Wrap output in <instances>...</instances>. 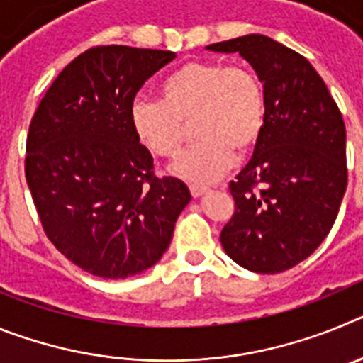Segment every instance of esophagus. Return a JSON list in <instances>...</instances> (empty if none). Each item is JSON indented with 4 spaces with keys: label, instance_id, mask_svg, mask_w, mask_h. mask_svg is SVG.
<instances>
[{
    "label": "esophagus",
    "instance_id": "1",
    "mask_svg": "<svg viewBox=\"0 0 363 363\" xmlns=\"http://www.w3.org/2000/svg\"><path fill=\"white\" fill-rule=\"evenodd\" d=\"M209 191V189L207 187H201V185H191V194L194 198H200V196H203L205 192Z\"/></svg>",
    "mask_w": 363,
    "mask_h": 363
}]
</instances>
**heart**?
<instances>
[{
    "label": "heart",
    "instance_id": "b5f03b06",
    "mask_svg": "<svg viewBox=\"0 0 363 363\" xmlns=\"http://www.w3.org/2000/svg\"><path fill=\"white\" fill-rule=\"evenodd\" d=\"M163 99L136 98L130 123L152 154L176 158L189 138L200 140L172 171L194 184H213L234 163V149L251 150L264 134L267 94L255 70L238 63L191 62L162 83Z\"/></svg>",
    "mask_w": 363,
    "mask_h": 363
}]
</instances>
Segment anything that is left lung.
Returning <instances> with one entry per match:
<instances>
[{
	"label": "left lung",
	"mask_w": 363,
	"mask_h": 363,
	"mask_svg": "<svg viewBox=\"0 0 363 363\" xmlns=\"http://www.w3.org/2000/svg\"><path fill=\"white\" fill-rule=\"evenodd\" d=\"M240 52L267 94L255 154L229 184L233 218L220 242L242 267L287 271L323 242L347 187L345 123L320 74L301 54L262 34L207 47Z\"/></svg>",
	"instance_id": "8db88e82"
}]
</instances>
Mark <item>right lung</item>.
I'll use <instances>...</instances> for the list:
<instances>
[{
    "label": "right lung",
    "mask_w": 363,
    "mask_h": 363,
    "mask_svg": "<svg viewBox=\"0 0 363 363\" xmlns=\"http://www.w3.org/2000/svg\"><path fill=\"white\" fill-rule=\"evenodd\" d=\"M174 57L92 47L57 74L32 116L25 178L41 225L57 251L94 277L152 267L191 201L182 179L154 174L130 123L138 91Z\"/></svg>",
    "instance_id": "1"
}]
</instances>
